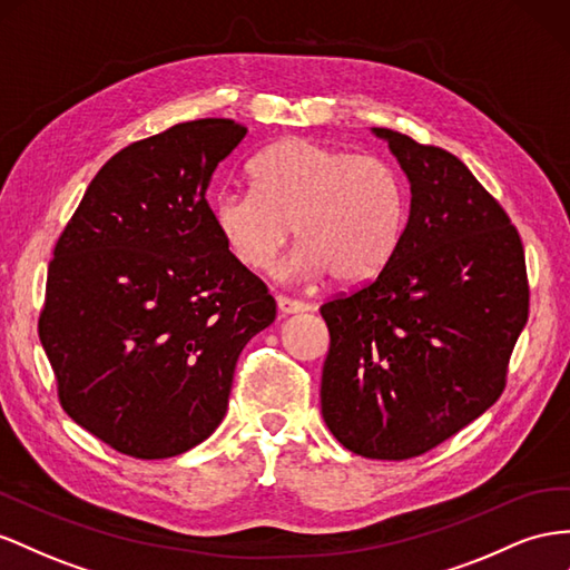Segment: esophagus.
I'll use <instances>...</instances> for the list:
<instances>
[{
  "instance_id": "esophagus-1",
  "label": "esophagus",
  "mask_w": 570,
  "mask_h": 570,
  "mask_svg": "<svg viewBox=\"0 0 570 570\" xmlns=\"http://www.w3.org/2000/svg\"><path fill=\"white\" fill-rule=\"evenodd\" d=\"M275 302H278V312L281 314H302V312H309L312 306L306 302H299V299H289L285 295H278L275 297Z\"/></svg>"
}]
</instances>
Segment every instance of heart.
Returning <instances> with one entry per match:
<instances>
[{"mask_svg": "<svg viewBox=\"0 0 570 570\" xmlns=\"http://www.w3.org/2000/svg\"><path fill=\"white\" fill-rule=\"evenodd\" d=\"M254 189L213 196L210 218L242 266L266 271L295 235L304 242L289 273L337 283L372 281L389 264L407 218V191L395 167L292 136L258 153Z\"/></svg>", "mask_w": 570, "mask_h": 570, "instance_id": "heart-1", "label": "heart"}]
</instances>
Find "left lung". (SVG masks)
Listing matches in <instances>:
<instances>
[{
  "mask_svg": "<svg viewBox=\"0 0 570 570\" xmlns=\"http://www.w3.org/2000/svg\"><path fill=\"white\" fill-rule=\"evenodd\" d=\"M372 131L410 181V215L376 278L321 306V414L347 451L407 460L497 403L530 289L518 229L465 163Z\"/></svg>",
  "mask_w": 570,
  "mask_h": 570,
  "instance_id": "1",
  "label": "left lung"
}]
</instances>
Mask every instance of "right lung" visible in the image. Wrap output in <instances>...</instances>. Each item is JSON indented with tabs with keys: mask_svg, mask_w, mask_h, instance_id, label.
Segmentation results:
<instances>
[{
	"mask_svg": "<svg viewBox=\"0 0 570 570\" xmlns=\"http://www.w3.org/2000/svg\"><path fill=\"white\" fill-rule=\"evenodd\" d=\"M247 127L194 119L121 148L88 184L48 268L38 323L59 403L115 451L206 441L275 299L215 233L206 189Z\"/></svg>",
	"mask_w": 570,
	"mask_h": 570,
	"instance_id": "1",
	"label": "right lung"
}]
</instances>
